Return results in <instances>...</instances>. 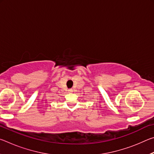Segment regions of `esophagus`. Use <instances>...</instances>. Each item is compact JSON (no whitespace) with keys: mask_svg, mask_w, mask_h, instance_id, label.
Masks as SVG:
<instances>
[{"mask_svg":"<svg viewBox=\"0 0 154 154\" xmlns=\"http://www.w3.org/2000/svg\"><path fill=\"white\" fill-rule=\"evenodd\" d=\"M69 92H72V89L69 90Z\"/></svg>","mask_w":154,"mask_h":154,"instance_id":"esophagus-1","label":"esophagus"}]
</instances>
